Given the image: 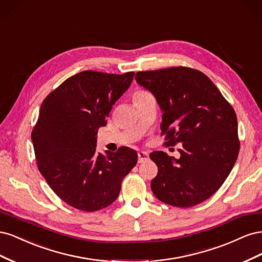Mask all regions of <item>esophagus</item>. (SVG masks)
Returning a JSON list of instances; mask_svg holds the SVG:
<instances>
[{
    "label": "esophagus",
    "instance_id": "1",
    "mask_svg": "<svg viewBox=\"0 0 262 262\" xmlns=\"http://www.w3.org/2000/svg\"><path fill=\"white\" fill-rule=\"evenodd\" d=\"M148 160V154L146 152H143V150H140L138 153V162L139 163H143Z\"/></svg>",
    "mask_w": 262,
    "mask_h": 262
}]
</instances>
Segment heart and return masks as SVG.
<instances>
[{
  "instance_id": "heart-1",
  "label": "heart",
  "mask_w": 262,
  "mask_h": 262,
  "mask_svg": "<svg viewBox=\"0 0 262 262\" xmlns=\"http://www.w3.org/2000/svg\"><path fill=\"white\" fill-rule=\"evenodd\" d=\"M143 93H146V92H144V91H140V92L136 93V95H141V94H143ZM136 95H134V96H136Z\"/></svg>"
}]
</instances>
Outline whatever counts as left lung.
I'll return each instance as SVG.
<instances>
[{
  "label": "left lung",
  "instance_id": "left-lung-1",
  "mask_svg": "<svg viewBox=\"0 0 262 262\" xmlns=\"http://www.w3.org/2000/svg\"><path fill=\"white\" fill-rule=\"evenodd\" d=\"M136 80L162 109L166 145L182 144L179 160L162 150L149 154L158 168L150 181L153 193L178 208L209 199L223 185L239 153L235 110L207 75L191 68L138 72Z\"/></svg>",
  "mask_w": 262,
  "mask_h": 262
}]
</instances>
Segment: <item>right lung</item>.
<instances>
[{
    "label": "right lung",
    "mask_w": 262,
    "mask_h": 262,
    "mask_svg": "<svg viewBox=\"0 0 262 262\" xmlns=\"http://www.w3.org/2000/svg\"><path fill=\"white\" fill-rule=\"evenodd\" d=\"M133 76L83 71L42 101L31 132L38 169L54 193L77 210L94 212L112 204L137 165L138 154L130 147L96 150L98 129Z\"/></svg>",
    "instance_id": "right-lung-1"
}]
</instances>
